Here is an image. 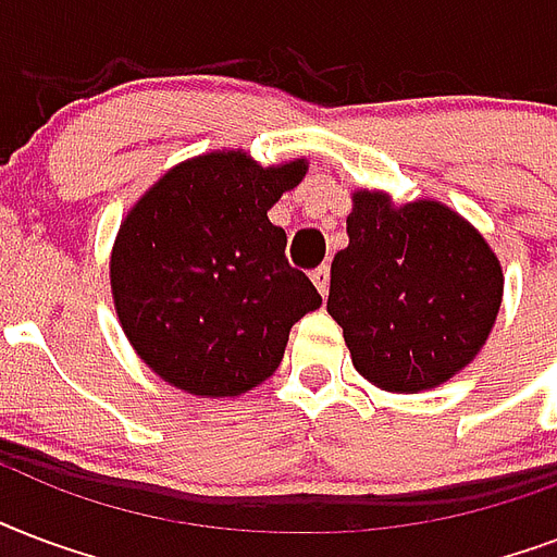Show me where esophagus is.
I'll return each instance as SVG.
<instances>
[{"instance_id": "34e87169", "label": "esophagus", "mask_w": 557, "mask_h": 557, "mask_svg": "<svg viewBox=\"0 0 557 557\" xmlns=\"http://www.w3.org/2000/svg\"><path fill=\"white\" fill-rule=\"evenodd\" d=\"M310 278H313V284H317V290L322 293V296H327V284H331V267L327 264L317 267V270L310 273Z\"/></svg>"}]
</instances>
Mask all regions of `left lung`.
<instances>
[{
	"label": "left lung",
	"instance_id": "8db88e82",
	"mask_svg": "<svg viewBox=\"0 0 557 557\" xmlns=\"http://www.w3.org/2000/svg\"><path fill=\"white\" fill-rule=\"evenodd\" d=\"M346 232L327 313L357 372L386 392L435 389L462 372L503 301V267L488 240L444 202L395 206L369 188L351 194Z\"/></svg>",
	"mask_w": 557,
	"mask_h": 557
}]
</instances>
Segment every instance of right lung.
Masks as SVG:
<instances>
[{
  "label": "right lung",
  "mask_w": 557,
  "mask_h": 557,
  "mask_svg": "<svg viewBox=\"0 0 557 557\" xmlns=\"http://www.w3.org/2000/svg\"><path fill=\"white\" fill-rule=\"evenodd\" d=\"M308 159L258 165L211 150L159 176L115 235L110 287L141 363L197 398H238L278 369L290 327L322 305L267 211Z\"/></svg>",
  "instance_id": "right-lung-1"
}]
</instances>
